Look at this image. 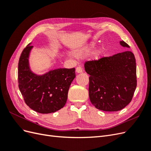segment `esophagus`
<instances>
[{
	"mask_svg": "<svg viewBox=\"0 0 151 151\" xmlns=\"http://www.w3.org/2000/svg\"><path fill=\"white\" fill-rule=\"evenodd\" d=\"M83 68H82L81 66L77 67V68H76V72H77V73H81V72H83Z\"/></svg>",
	"mask_w": 151,
	"mask_h": 151,
	"instance_id": "34e87169",
	"label": "esophagus"
}]
</instances>
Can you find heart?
Wrapping results in <instances>:
<instances>
[{"label": "heart", "mask_w": 151, "mask_h": 151, "mask_svg": "<svg viewBox=\"0 0 151 151\" xmlns=\"http://www.w3.org/2000/svg\"><path fill=\"white\" fill-rule=\"evenodd\" d=\"M88 49H89V48H88ZM102 50H103V49H101V50H99V52H101L102 51Z\"/></svg>", "instance_id": "b5f03b06"}]
</instances>
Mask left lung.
Wrapping results in <instances>:
<instances>
[{
	"label": "left lung",
	"instance_id": "obj_1",
	"mask_svg": "<svg viewBox=\"0 0 151 151\" xmlns=\"http://www.w3.org/2000/svg\"><path fill=\"white\" fill-rule=\"evenodd\" d=\"M120 45L130 48L123 41ZM84 68L90 75L89 95L95 108L117 111L130 103L137 87L136 62L132 52L87 61Z\"/></svg>",
	"mask_w": 151,
	"mask_h": 151
}]
</instances>
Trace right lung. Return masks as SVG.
<instances>
[{
    "label": "right lung",
    "mask_w": 151,
    "mask_h": 151,
    "mask_svg": "<svg viewBox=\"0 0 151 151\" xmlns=\"http://www.w3.org/2000/svg\"><path fill=\"white\" fill-rule=\"evenodd\" d=\"M33 46L24 48L18 63V86L26 104L43 114L54 113L65 106L68 89L76 77L75 68H58L43 76L32 72L28 57Z\"/></svg>",
    "instance_id": "obj_1"
}]
</instances>
